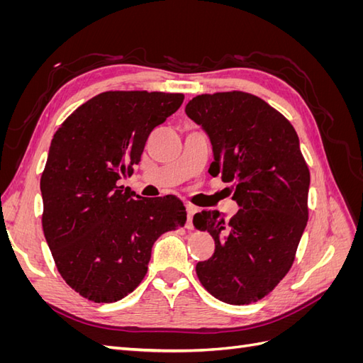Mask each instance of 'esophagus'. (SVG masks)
<instances>
[{
    "label": "esophagus",
    "mask_w": 363,
    "mask_h": 363,
    "mask_svg": "<svg viewBox=\"0 0 363 363\" xmlns=\"http://www.w3.org/2000/svg\"><path fill=\"white\" fill-rule=\"evenodd\" d=\"M196 212V208L191 204H186V228H192V216Z\"/></svg>",
    "instance_id": "esophagus-1"
}]
</instances>
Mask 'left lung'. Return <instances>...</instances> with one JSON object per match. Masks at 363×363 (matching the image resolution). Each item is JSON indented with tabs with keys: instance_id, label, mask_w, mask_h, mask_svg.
Segmentation results:
<instances>
[{
	"instance_id": "left-lung-1",
	"label": "left lung",
	"mask_w": 363,
	"mask_h": 363,
	"mask_svg": "<svg viewBox=\"0 0 363 363\" xmlns=\"http://www.w3.org/2000/svg\"><path fill=\"white\" fill-rule=\"evenodd\" d=\"M186 115L211 138L208 172L233 183L240 207L228 221L218 211L194 216L195 228L215 240L196 276L218 300L256 303L289 272L309 218L311 172L298 136L279 111L242 91L201 94L186 104Z\"/></svg>"
}]
</instances>
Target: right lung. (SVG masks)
I'll return each instance as SVG.
<instances>
[{"label":"right lung","instance_id":"right-lung-1","mask_svg":"<svg viewBox=\"0 0 363 363\" xmlns=\"http://www.w3.org/2000/svg\"><path fill=\"white\" fill-rule=\"evenodd\" d=\"M183 94L107 91L56 131L40 177L42 228L57 271L83 298L113 303L145 277L152 244L184 225L174 195L140 199L119 186Z\"/></svg>","mask_w":363,"mask_h":363}]
</instances>
